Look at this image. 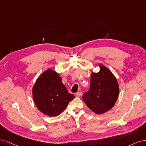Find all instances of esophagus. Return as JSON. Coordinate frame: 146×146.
<instances>
[{"instance_id":"obj_1","label":"esophagus","mask_w":146,"mask_h":146,"mask_svg":"<svg viewBox=\"0 0 146 146\" xmlns=\"http://www.w3.org/2000/svg\"><path fill=\"white\" fill-rule=\"evenodd\" d=\"M81 95H82V93L81 92H77L75 93V96L77 97H80Z\"/></svg>"}]
</instances>
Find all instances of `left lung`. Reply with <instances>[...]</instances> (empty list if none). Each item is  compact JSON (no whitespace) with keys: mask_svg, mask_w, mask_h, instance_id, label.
<instances>
[{"mask_svg":"<svg viewBox=\"0 0 146 146\" xmlns=\"http://www.w3.org/2000/svg\"><path fill=\"white\" fill-rule=\"evenodd\" d=\"M119 95V86L113 74L107 67L100 65L98 73H92L89 90L82 100L96 114L104 113L113 107Z\"/></svg>","mask_w":146,"mask_h":146,"instance_id":"left-lung-1","label":"left lung"}]
</instances>
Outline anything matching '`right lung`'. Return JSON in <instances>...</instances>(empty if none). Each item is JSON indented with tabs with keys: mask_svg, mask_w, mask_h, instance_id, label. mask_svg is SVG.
<instances>
[{
	"mask_svg": "<svg viewBox=\"0 0 146 146\" xmlns=\"http://www.w3.org/2000/svg\"><path fill=\"white\" fill-rule=\"evenodd\" d=\"M33 98L36 107L49 116H58L74 98L69 93L59 74L46 70L37 79L33 88Z\"/></svg>",
	"mask_w": 146,
	"mask_h": 146,
	"instance_id": "right-lung-1",
	"label": "right lung"
}]
</instances>
